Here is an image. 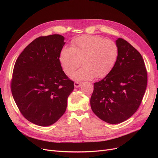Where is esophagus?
I'll use <instances>...</instances> for the list:
<instances>
[{
    "label": "esophagus",
    "instance_id": "esophagus-1",
    "mask_svg": "<svg viewBox=\"0 0 158 158\" xmlns=\"http://www.w3.org/2000/svg\"><path fill=\"white\" fill-rule=\"evenodd\" d=\"M82 85V82H74V86L76 88H79Z\"/></svg>",
    "mask_w": 158,
    "mask_h": 158
}]
</instances>
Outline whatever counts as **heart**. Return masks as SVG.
<instances>
[{"instance_id": "1", "label": "heart", "mask_w": 158, "mask_h": 158, "mask_svg": "<svg viewBox=\"0 0 158 158\" xmlns=\"http://www.w3.org/2000/svg\"><path fill=\"white\" fill-rule=\"evenodd\" d=\"M119 56V48L114 41L98 36L84 35L74 39L71 48H64L60 61L67 75L72 74L81 64L84 66L75 73L76 80L103 78L114 69Z\"/></svg>"}]
</instances>
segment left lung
<instances>
[{
    "mask_svg": "<svg viewBox=\"0 0 158 158\" xmlns=\"http://www.w3.org/2000/svg\"><path fill=\"white\" fill-rule=\"evenodd\" d=\"M119 56L113 70L95 82L90 98L93 112L111 124L127 120L138 109L147 85V73L142 55L122 38L116 41Z\"/></svg>",
    "mask_w": 158,
    "mask_h": 158,
    "instance_id": "obj_1",
    "label": "left lung"
}]
</instances>
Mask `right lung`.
Masks as SVG:
<instances>
[{"label": "right lung", "mask_w": 158, "mask_h": 158, "mask_svg": "<svg viewBox=\"0 0 158 158\" xmlns=\"http://www.w3.org/2000/svg\"><path fill=\"white\" fill-rule=\"evenodd\" d=\"M64 39L60 35L36 38L14 66L11 89L15 103L23 117L40 126H51L61 117L74 88L60 61Z\"/></svg>", "instance_id": "obj_1"}]
</instances>
